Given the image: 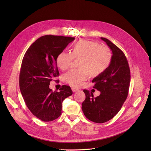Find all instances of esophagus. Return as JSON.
Wrapping results in <instances>:
<instances>
[{
    "instance_id": "obj_1",
    "label": "esophagus",
    "mask_w": 151,
    "mask_h": 151,
    "mask_svg": "<svg viewBox=\"0 0 151 151\" xmlns=\"http://www.w3.org/2000/svg\"><path fill=\"white\" fill-rule=\"evenodd\" d=\"M72 91H73V92H74V93L77 92V91H78V89L75 88H72Z\"/></svg>"
}]
</instances>
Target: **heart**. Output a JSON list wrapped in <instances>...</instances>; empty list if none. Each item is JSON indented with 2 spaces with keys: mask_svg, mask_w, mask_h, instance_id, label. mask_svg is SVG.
Instances as JSON below:
<instances>
[{
  "mask_svg": "<svg viewBox=\"0 0 151 151\" xmlns=\"http://www.w3.org/2000/svg\"><path fill=\"white\" fill-rule=\"evenodd\" d=\"M79 59V68L72 69L63 74V81L73 87H80L83 81L99 76L111 64L112 54L109 49L93 41L81 40L72 48L71 53L62 51L56 58L57 67L65 70L71 65L73 59Z\"/></svg>",
  "mask_w": 151,
  "mask_h": 151,
  "instance_id": "b5f03b06",
  "label": "heart"
}]
</instances>
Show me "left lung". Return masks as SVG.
I'll list each match as a JSON object with an SVG mask.
<instances>
[{
	"label": "left lung",
	"mask_w": 151,
	"mask_h": 151,
	"mask_svg": "<svg viewBox=\"0 0 151 151\" xmlns=\"http://www.w3.org/2000/svg\"><path fill=\"white\" fill-rule=\"evenodd\" d=\"M101 39L112 51L111 64L92 81L93 88L101 94L94 98L92 93L84 89L86 99L82 103L85 116L98 123L109 121L119 112L129 94L130 83V68L124 53L109 40Z\"/></svg>",
	"instance_id": "left-lung-1"
}]
</instances>
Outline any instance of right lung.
Listing matches in <instances>:
<instances>
[{"label": "right lung", "mask_w": 151, "mask_h": 151, "mask_svg": "<svg viewBox=\"0 0 151 151\" xmlns=\"http://www.w3.org/2000/svg\"><path fill=\"white\" fill-rule=\"evenodd\" d=\"M74 40L68 36H43L31 45L22 59L21 93L30 111L43 122H51L60 116L63 101L72 94L70 86L63 85L60 91L53 92L49 85L59 76L56 63L58 54Z\"/></svg>", "instance_id": "add662e5"}]
</instances>
